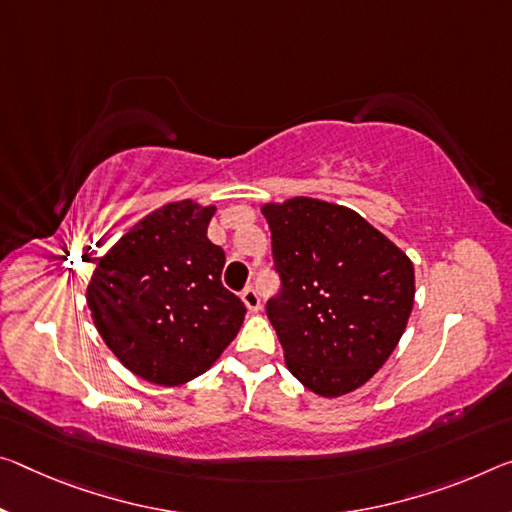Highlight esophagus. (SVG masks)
<instances>
[{
	"label": "esophagus",
	"mask_w": 512,
	"mask_h": 512,
	"mask_svg": "<svg viewBox=\"0 0 512 512\" xmlns=\"http://www.w3.org/2000/svg\"><path fill=\"white\" fill-rule=\"evenodd\" d=\"M241 300H243V303H246V307H248L250 312H257L259 305H262V303H259V296H257V291L253 287H246V289L241 291Z\"/></svg>",
	"instance_id": "1"
}]
</instances>
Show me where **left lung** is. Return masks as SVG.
I'll list each match as a JSON object with an SVG mask.
<instances>
[{
    "label": "left lung",
    "instance_id": "8db88e82",
    "mask_svg": "<svg viewBox=\"0 0 512 512\" xmlns=\"http://www.w3.org/2000/svg\"><path fill=\"white\" fill-rule=\"evenodd\" d=\"M282 294L266 305L291 376L337 399L387 362L415 305V266L371 223L335 202H266Z\"/></svg>",
    "mask_w": 512,
    "mask_h": 512
}]
</instances>
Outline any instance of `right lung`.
Instances as JSON below:
<instances>
[{
  "label": "right lung",
  "mask_w": 512,
  "mask_h": 512,
  "mask_svg": "<svg viewBox=\"0 0 512 512\" xmlns=\"http://www.w3.org/2000/svg\"><path fill=\"white\" fill-rule=\"evenodd\" d=\"M214 205L154 209L100 257L86 303L104 344L136 376L177 387L221 358L246 316L221 282L223 248L207 239Z\"/></svg>",
  "instance_id": "add662e5"
}]
</instances>
